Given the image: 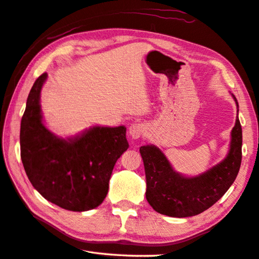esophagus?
<instances>
[{"instance_id":"1","label":"esophagus","mask_w":259,"mask_h":259,"mask_svg":"<svg viewBox=\"0 0 259 259\" xmlns=\"http://www.w3.org/2000/svg\"><path fill=\"white\" fill-rule=\"evenodd\" d=\"M146 133V126L142 123H133L129 126V136L133 139H138Z\"/></svg>"}]
</instances>
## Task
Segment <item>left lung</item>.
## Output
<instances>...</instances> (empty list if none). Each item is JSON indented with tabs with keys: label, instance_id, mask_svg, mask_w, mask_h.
<instances>
[{
	"label": "left lung",
	"instance_id": "obj_1",
	"mask_svg": "<svg viewBox=\"0 0 259 259\" xmlns=\"http://www.w3.org/2000/svg\"><path fill=\"white\" fill-rule=\"evenodd\" d=\"M239 112L237 98L231 94ZM242 129L237 114L229 152L222 161L197 176L177 172L155 145L139 148L146 175V199L157 213L171 218H189L208 209L222 198L236 180L241 165Z\"/></svg>",
	"mask_w": 259,
	"mask_h": 259
}]
</instances>
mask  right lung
Instances as JSON below:
<instances>
[{"mask_svg":"<svg viewBox=\"0 0 259 259\" xmlns=\"http://www.w3.org/2000/svg\"><path fill=\"white\" fill-rule=\"evenodd\" d=\"M48 73L36 79L20 125L21 161L32 187L52 204L72 211L100 206L117 159L129 148L124 125H93L61 137L45 125L40 92Z\"/></svg>","mask_w":259,"mask_h":259,"instance_id":"1","label":"right lung"}]
</instances>
